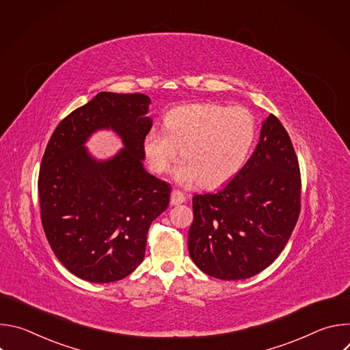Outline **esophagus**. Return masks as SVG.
Wrapping results in <instances>:
<instances>
[{"label":"esophagus","mask_w":350,"mask_h":350,"mask_svg":"<svg viewBox=\"0 0 350 350\" xmlns=\"http://www.w3.org/2000/svg\"><path fill=\"white\" fill-rule=\"evenodd\" d=\"M185 202V196L183 192L177 191V189H173L172 191V195H170V205L172 206H177V205H181Z\"/></svg>","instance_id":"obj_1"}]
</instances>
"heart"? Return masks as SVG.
Instances as JSON below:
<instances>
[{
  "label": "heart",
  "instance_id": "1",
  "mask_svg": "<svg viewBox=\"0 0 350 350\" xmlns=\"http://www.w3.org/2000/svg\"><path fill=\"white\" fill-rule=\"evenodd\" d=\"M165 130L152 127L142 139L146 162L157 174L169 170L182 149L183 161L173 169L183 187L201 183L217 187L245 165L256 139L258 126L251 111L217 104H191L165 116Z\"/></svg>",
  "mask_w": 350,
  "mask_h": 350
}]
</instances>
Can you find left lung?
Segmentation results:
<instances>
[{
	"label": "left lung",
	"mask_w": 350,
	"mask_h": 350,
	"mask_svg": "<svg viewBox=\"0 0 350 350\" xmlns=\"http://www.w3.org/2000/svg\"><path fill=\"white\" fill-rule=\"evenodd\" d=\"M192 262L211 277L245 280L269 267L285 247L301 211V173L291 138L274 116L255 152L215 193L192 198Z\"/></svg>",
	"instance_id": "obj_1"
}]
</instances>
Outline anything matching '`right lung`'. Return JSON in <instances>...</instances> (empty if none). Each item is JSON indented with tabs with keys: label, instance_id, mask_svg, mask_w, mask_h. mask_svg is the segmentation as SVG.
I'll list each match as a JSON object with an SVG mask.
<instances>
[{
	"label": "right lung",
	"instance_id": "add662e5",
	"mask_svg": "<svg viewBox=\"0 0 350 350\" xmlns=\"http://www.w3.org/2000/svg\"><path fill=\"white\" fill-rule=\"evenodd\" d=\"M151 98L98 92L73 111L48 141L38 176L41 221L58 260L90 282H113L144 260L146 234L170 201L167 183L144 167L142 139L152 127ZM111 129L124 148L96 160L85 148Z\"/></svg>",
	"mask_w": 350,
	"mask_h": 350
}]
</instances>
